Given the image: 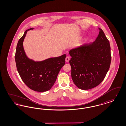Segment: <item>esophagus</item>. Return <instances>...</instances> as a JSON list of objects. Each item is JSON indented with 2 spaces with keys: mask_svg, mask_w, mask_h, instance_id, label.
<instances>
[{
  "mask_svg": "<svg viewBox=\"0 0 126 126\" xmlns=\"http://www.w3.org/2000/svg\"><path fill=\"white\" fill-rule=\"evenodd\" d=\"M69 60H70V58L68 56L66 57L65 59V61H66V62H68Z\"/></svg>",
  "mask_w": 126,
  "mask_h": 126,
  "instance_id": "esophagus-1",
  "label": "esophagus"
}]
</instances>
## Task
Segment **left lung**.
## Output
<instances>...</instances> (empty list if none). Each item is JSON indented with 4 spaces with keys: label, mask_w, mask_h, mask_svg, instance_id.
<instances>
[{
    "label": "left lung",
    "mask_w": 126,
    "mask_h": 126,
    "mask_svg": "<svg viewBox=\"0 0 126 126\" xmlns=\"http://www.w3.org/2000/svg\"><path fill=\"white\" fill-rule=\"evenodd\" d=\"M94 42L71 49L69 63L74 83L82 90L93 88L102 83L111 62L110 42L102 29Z\"/></svg>",
    "instance_id": "obj_1"
}]
</instances>
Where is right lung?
I'll use <instances>...</instances> for the list:
<instances>
[{
	"mask_svg": "<svg viewBox=\"0 0 126 126\" xmlns=\"http://www.w3.org/2000/svg\"><path fill=\"white\" fill-rule=\"evenodd\" d=\"M18 41L15 60L18 73L23 81L30 89L43 92L50 90L57 79L59 73L65 64L66 54L50 58L41 61H35L27 57L24 51L23 42L28 31Z\"/></svg>",
	"mask_w": 126,
	"mask_h": 126,
	"instance_id": "right-lung-1",
	"label": "right lung"
}]
</instances>
